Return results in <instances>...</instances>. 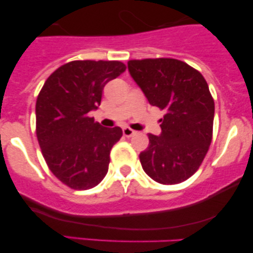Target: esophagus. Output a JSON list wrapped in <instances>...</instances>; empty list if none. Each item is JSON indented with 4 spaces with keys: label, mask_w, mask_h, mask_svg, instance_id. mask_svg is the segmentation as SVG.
<instances>
[{
    "label": "esophagus",
    "mask_w": 253,
    "mask_h": 253,
    "mask_svg": "<svg viewBox=\"0 0 253 253\" xmlns=\"http://www.w3.org/2000/svg\"><path fill=\"white\" fill-rule=\"evenodd\" d=\"M123 133H124L125 136L129 138V136H132V135L135 134V130H133L132 128H129V127H124Z\"/></svg>",
    "instance_id": "34e87169"
}]
</instances>
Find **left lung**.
<instances>
[{"label": "left lung", "instance_id": "obj_1", "mask_svg": "<svg viewBox=\"0 0 253 253\" xmlns=\"http://www.w3.org/2000/svg\"><path fill=\"white\" fill-rule=\"evenodd\" d=\"M128 71L152 106L165 110L162 133L139 155L153 181L177 184L201 165L211 143L214 101L199 71L172 58L129 60Z\"/></svg>", "mask_w": 253, "mask_h": 253}]
</instances>
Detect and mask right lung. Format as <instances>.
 <instances>
[{
    "label": "right lung",
    "mask_w": 253,
    "mask_h": 253,
    "mask_svg": "<svg viewBox=\"0 0 253 253\" xmlns=\"http://www.w3.org/2000/svg\"><path fill=\"white\" fill-rule=\"evenodd\" d=\"M126 65L117 60H74L46 80L37 98V136L54 176L72 189L96 187L108 172L113 145L120 127L107 128L89 118L109 81Z\"/></svg>",
    "instance_id": "1"
}]
</instances>
